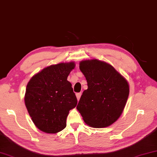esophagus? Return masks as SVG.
<instances>
[{
	"mask_svg": "<svg viewBox=\"0 0 157 157\" xmlns=\"http://www.w3.org/2000/svg\"><path fill=\"white\" fill-rule=\"evenodd\" d=\"M81 95H82V94L81 93H77L76 94V97H77V100H80V97H81Z\"/></svg>",
	"mask_w": 157,
	"mask_h": 157,
	"instance_id": "esophagus-1",
	"label": "esophagus"
}]
</instances>
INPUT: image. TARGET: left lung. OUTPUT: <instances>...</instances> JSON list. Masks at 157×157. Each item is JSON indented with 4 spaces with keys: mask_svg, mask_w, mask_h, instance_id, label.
I'll return each mask as SVG.
<instances>
[{
    "mask_svg": "<svg viewBox=\"0 0 157 157\" xmlns=\"http://www.w3.org/2000/svg\"><path fill=\"white\" fill-rule=\"evenodd\" d=\"M80 70L87 82L77 110L92 128L112 125L124 111L129 95L126 79L111 64L97 59L82 60Z\"/></svg>",
    "mask_w": 157,
    "mask_h": 157,
    "instance_id": "8db88e82",
    "label": "left lung"
}]
</instances>
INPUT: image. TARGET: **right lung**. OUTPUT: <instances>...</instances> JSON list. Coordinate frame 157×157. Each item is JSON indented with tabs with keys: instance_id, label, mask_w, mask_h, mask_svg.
<instances>
[{
	"instance_id": "right-lung-1",
	"label": "right lung",
	"mask_w": 157,
	"mask_h": 157,
	"mask_svg": "<svg viewBox=\"0 0 157 157\" xmlns=\"http://www.w3.org/2000/svg\"><path fill=\"white\" fill-rule=\"evenodd\" d=\"M74 62H62L44 68L30 79L24 96L25 105L36 128L57 133L65 128L69 111L77 100L67 77Z\"/></svg>"
}]
</instances>
